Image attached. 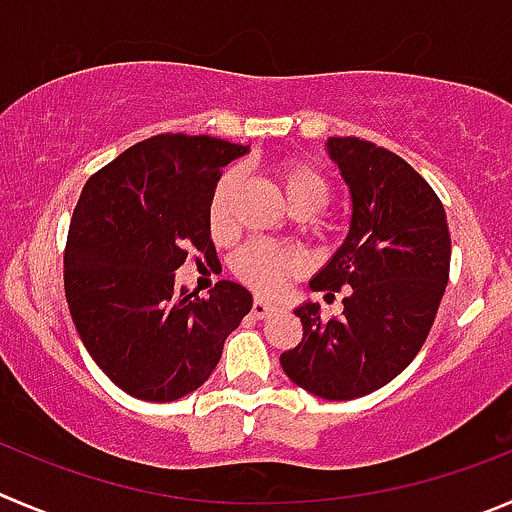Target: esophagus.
I'll list each match as a JSON object with an SVG mask.
<instances>
[{"label":"esophagus","mask_w":512,"mask_h":512,"mask_svg":"<svg viewBox=\"0 0 512 512\" xmlns=\"http://www.w3.org/2000/svg\"><path fill=\"white\" fill-rule=\"evenodd\" d=\"M281 306L274 304V301H266V299H253V306H251V314L256 316V319H266V316L276 314Z\"/></svg>","instance_id":"1"}]
</instances>
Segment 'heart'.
<instances>
[{"instance_id":"1","label":"heart","mask_w":512,"mask_h":512,"mask_svg":"<svg viewBox=\"0 0 512 512\" xmlns=\"http://www.w3.org/2000/svg\"><path fill=\"white\" fill-rule=\"evenodd\" d=\"M238 175L226 173L213 188L211 198H208V228L213 236H226L231 228V201L236 193ZM279 186L284 191L289 208L301 206V203H321L326 201V183L316 170L304 168L296 163L279 165ZM304 266L301 253L289 251V248L274 246L266 241H253L243 246L233 259V271L243 284L251 286L259 294H274L281 289L284 279L289 274Z\"/></svg>"}]
</instances>
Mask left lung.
<instances>
[{
    "label": "left lung",
    "instance_id": "8db88e82",
    "mask_svg": "<svg viewBox=\"0 0 512 512\" xmlns=\"http://www.w3.org/2000/svg\"><path fill=\"white\" fill-rule=\"evenodd\" d=\"M326 155L352 216L309 286L349 291L339 319H321L314 301L296 306L304 337L281 367L301 389L339 402L384 387L417 357L450 276V231L440 198L399 155L359 138H329Z\"/></svg>",
    "mask_w": 512,
    "mask_h": 512
}]
</instances>
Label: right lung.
<instances>
[{"label": "right lung", "mask_w": 512, "mask_h": 512, "mask_svg": "<svg viewBox=\"0 0 512 512\" xmlns=\"http://www.w3.org/2000/svg\"><path fill=\"white\" fill-rule=\"evenodd\" d=\"M246 145L155 135L97 170L72 213L65 294L82 344L130 397L173 402L201 387L253 296L218 281L208 299L178 286L191 251L213 253L208 198Z\"/></svg>", "instance_id": "add662e5"}]
</instances>
